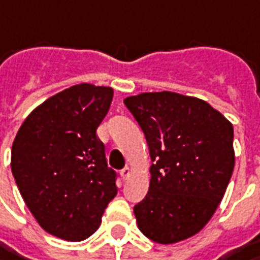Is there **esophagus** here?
Listing matches in <instances>:
<instances>
[{
    "instance_id": "34e87169",
    "label": "esophagus",
    "mask_w": 260,
    "mask_h": 260,
    "mask_svg": "<svg viewBox=\"0 0 260 260\" xmlns=\"http://www.w3.org/2000/svg\"><path fill=\"white\" fill-rule=\"evenodd\" d=\"M129 175H131V169L128 167V166H126L125 169H122V170H120V176H122V179H123V180H126V179L129 177Z\"/></svg>"
}]
</instances>
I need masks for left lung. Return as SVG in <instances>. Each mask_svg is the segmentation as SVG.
<instances>
[{"label": "left lung", "instance_id": "left-lung-1", "mask_svg": "<svg viewBox=\"0 0 260 260\" xmlns=\"http://www.w3.org/2000/svg\"><path fill=\"white\" fill-rule=\"evenodd\" d=\"M150 148V187L134 207L141 233L182 242L212 218L234 170L233 125L205 100L173 91L126 97Z\"/></svg>", "mask_w": 260, "mask_h": 260}]
</instances>
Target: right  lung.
I'll return each mask as SVG.
<instances>
[{"mask_svg": "<svg viewBox=\"0 0 260 260\" xmlns=\"http://www.w3.org/2000/svg\"><path fill=\"white\" fill-rule=\"evenodd\" d=\"M112 99V87L65 88L30 112L13 142L11 172L27 208L45 232L67 242L96 232L118 193L96 134Z\"/></svg>", "mask_w": 260, "mask_h": 260, "instance_id": "right-lung-1", "label": "right lung"}]
</instances>
